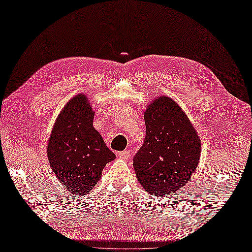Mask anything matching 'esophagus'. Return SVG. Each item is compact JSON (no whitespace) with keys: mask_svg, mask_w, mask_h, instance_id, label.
Returning <instances> with one entry per match:
<instances>
[{"mask_svg":"<svg viewBox=\"0 0 252 252\" xmlns=\"http://www.w3.org/2000/svg\"><path fill=\"white\" fill-rule=\"evenodd\" d=\"M129 155H131V152H129V151H124V152L118 153V157L121 158V159H124V160L128 159Z\"/></svg>","mask_w":252,"mask_h":252,"instance_id":"obj_1","label":"esophagus"}]
</instances>
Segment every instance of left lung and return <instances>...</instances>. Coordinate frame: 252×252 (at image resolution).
<instances>
[{"mask_svg":"<svg viewBox=\"0 0 252 252\" xmlns=\"http://www.w3.org/2000/svg\"><path fill=\"white\" fill-rule=\"evenodd\" d=\"M146 136L134 158L138 182L156 196L175 193L196 170L201 141L181 106L167 95L158 96L144 111Z\"/></svg>","mask_w":252,"mask_h":252,"instance_id":"obj_1","label":"left lung"}]
</instances>
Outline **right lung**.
<instances>
[{"mask_svg": "<svg viewBox=\"0 0 252 252\" xmlns=\"http://www.w3.org/2000/svg\"><path fill=\"white\" fill-rule=\"evenodd\" d=\"M93 118L87 95L73 96L60 111L46 146L53 172L65 189L79 196L94 188L106 164L116 158L93 127Z\"/></svg>", "mask_w": 252, "mask_h": 252, "instance_id": "obj_1", "label": "right lung"}]
</instances>
